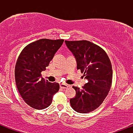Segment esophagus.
I'll return each mask as SVG.
<instances>
[{
  "label": "esophagus",
  "mask_w": 133,
  "mask_h": 133,
  "mask_svg": "<svg viewBox=\"0 0 133 133\" xmlns=\"http://www.w3.org/2000/svg\"><path fill=\"white\" fill-rule=\"evenodd\" d=\"M60 88L62 89H67L68 88V86L65 84H60Z\"/></svg>",
  "instance_id": "1"
}]
</instances>
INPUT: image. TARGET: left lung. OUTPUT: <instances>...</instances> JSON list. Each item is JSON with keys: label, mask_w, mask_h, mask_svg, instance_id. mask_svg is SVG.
I'll return each instance as SVG.
<instances>
[{"label": "left lung", "mask_w": 133, "mask_h": 133, "mask_svg": "<svg viewBox=\"0 0 133 133\" xmlns=\"http://www.w3.org/2000/svg\"><path fill=\"white\" fill-rule=\"evenodd\" d=\"M77 61V69L83 73L88 82L81 89L72 86L76 96L70 99L72 109L80 113H88L97 109L108 96L112 84L111 62L103 49L90 42L65 41Z\"/></svg>", "instance_id": "8db88e82"}]
</instances>
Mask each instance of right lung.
Here are the masks:
<instances>
[{
  "instance_id": "right-lung-1",
  "label": "right lung",
  "mask_w": 133,
  "mask_h": 133,
  "mask_svg": "<svg viewBox=\"0 0 133 133\" xmlns=\"http://www.w3.org/2000/svg\"><path fill=\"white\" fill-rule=\"evenodd\" d=\"M63 42L64 39H39L26 45L18 57L15 66L17 88L24 101L34 109L49 106L59 91V83H51L41 76Z\"/></svg>"
}]
</instances>
